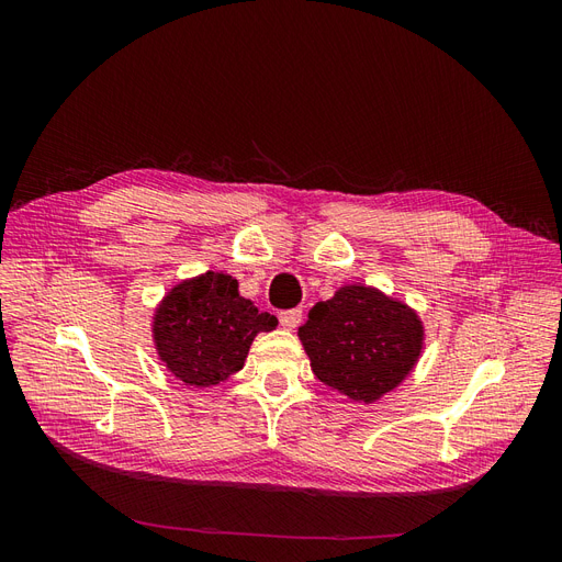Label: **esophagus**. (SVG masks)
Masks as SVG:
<instances>
[{"label":"esophagus","instance_id":"34e87169","mask_svg":"<svg viewBox=\"0 0 562 562\" xmlns=\"http://www.w3.org/2000/svg\"><path fill=\"white\" fill-rule=\"evenodd\" d=\"M279 321H281V326H283L285 330H295V328L300 326V323H302V310H300V307L285 310V312L279 314Z\"/></svg>","mask_w":562,"mask_h":562}]
</instances>
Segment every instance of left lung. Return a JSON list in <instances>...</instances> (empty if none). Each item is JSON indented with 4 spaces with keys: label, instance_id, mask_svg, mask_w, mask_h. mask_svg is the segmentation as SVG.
<instances>
[{
    "label": "left lung",
    "instance_id": "8db88e82",
    "mask_svg": "<svg viewBox=\"0 0 562 562\" xmlns=\"http://www.w3.org/2000/svg\"><path fill=\"white\" fill-rule=\"evenodd\" d=\"M314 375L359 403L378 401L413 370L422 321L375 288L345 285L318 302L297 330Z\"/></svg>",
    "mask_w": 562,
    "mask_h": 562
}]
</instances>
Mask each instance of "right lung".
Instances as JSON below:
<instances>
[{"label": "right lung", "mask_w": 562, "mask_h": 562, "mask_svg": "<svg viewBox=\"0 0 562 562\" xmlns=\"http://www.w3.org/2000/svg\"><path fill=\"white\" fill-rule=\"evenodd\" d=\"M223 271L182 281L155 316V342L166 368L187 386L220 384L244 368L252 337L274 330L277 316L236 291Z\"/></svg>", "instance_id": "obj_1"}]
</instances>
